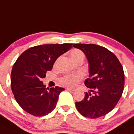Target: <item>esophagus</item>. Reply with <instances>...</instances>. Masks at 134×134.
I'll return each instance as SVG.
<instances>
[{"instance_id":"obj_1","label":"esophagus","mask_w":134,"mask_h":134,"mask_svg":"<svg viewBox=\"0 0 134 134\" xmlns=\"http://www.w3.org/2000/svg\"><path fill=\"white\" fill-rule=\"evenodd\" d=\"M66 90H67V91H75V90L74 89H72V88H69V87H68V88H66Z\"/></svg>"}]
</instances>
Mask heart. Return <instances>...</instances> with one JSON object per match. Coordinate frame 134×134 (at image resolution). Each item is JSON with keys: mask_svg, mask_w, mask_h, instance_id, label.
Masks as SVG:
<instances>
[{"mask_svg": "<svg viewBox=\"0 0 134 134\" xmlns=\"http://www.w3.org/2000/svg\"><path fill=\"white\" fill-rule=\"evenodd\" d=\"M70 56L74 62L81 58L84 59L85 57L84 53L81 50L77 49H72L70 53ZM82 79L83 76L81 74H70L63 76L60 78L59 81L64 86L74 87H76Z\"/></svg>", "mask_w": 134, "mask_h": 134, "instance_id": "b5f03b06", "label": "heart"}]
</instances>
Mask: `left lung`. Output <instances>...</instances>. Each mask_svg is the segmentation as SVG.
<instances>
[{"label":"left lung","instance_id":"left-lung-1","mask_svg":"<svg viewBox=\"0 0 134 134\" xmlns=\"http://www.w3.org/2000/svg\"><path fill=\"white\" fill-rule=\"evenodd\" d=\"M86 55L90 64V77L85 85L93 93L85 92V97L76 102L82 116L97 118L106 115L116 107L124 85L123 67L115 54L105 47L95 44H74Z\"/></svg>","mask_w":134,"mask_h":134}]
</instances>
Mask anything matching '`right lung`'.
I'll return each mask as SVG.
<instances>
[{"instance_id": "add662e5", "label": "right lung", "mask_w": 134, "mask_h": 134, "mask_svg": "<svg viewBox=\"0 0 134 134\" xmlns=\"http://www.w3.org/2000/svg\"><path fill=\"white\" fill-rule=\"evenodd\" d=\"M72 44L35 46L18 58L11 72V89L23 110L35 116L47 115L54 110L58 96L64 89L56 86L49 90L41 80L47 71L51 70L57 58L68 51Z\"/></svg>"}]
</instances>
